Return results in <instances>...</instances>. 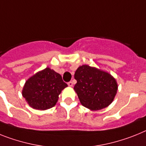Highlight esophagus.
Listing matches in <instances>:
<instances>
[{
  "label": "esophagus",
  "instance_id": "esophagus-1",
  "mask_svg": "<svg viewBox=\"0 0 146 146\" xmlns=\"http://www.w3.org/2000/svg\"><path fill=\"white\" fill-rule=\"evenodd\" d=\"M68 86H70V87L73 86V83H72V81H69L68 83Z\"/></svg>",
  "mask_w": 146,
  "mask_h": 146
}]
</instances>
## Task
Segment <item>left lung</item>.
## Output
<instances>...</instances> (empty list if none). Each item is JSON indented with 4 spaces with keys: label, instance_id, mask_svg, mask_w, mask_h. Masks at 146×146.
Returning <instances> with one entry per match:
<instances>
[{
    "label": "left lung",
    "instance_id": "obj_1",
    "mask_svg": "<svg viewBox=\"0 0 146 146\" xmlns=\"http://www.w3.org/2000/svg\"><path fill=\"white\" fill-rule=\"evenodd\" d=\"M74 87L83 106L93 111L104 109L112 103L117 91L115 79L107 72L87 65L76 70Z\"/></svg>",
    "mask_w": 146,
    "mask_h": 146
}]
</instances>
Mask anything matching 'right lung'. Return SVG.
Here are the masks:
<instances>
[{
    "instance_id": "add662e5",
    "label": "right lung",
    "mask_w": 146,
    "mask_h": 146,
    "mask_svg": "<svg viewBox=\"0 0 146 146\" xmlns=\"http://www.w3.org/2000/svg\"><path fill=\"white\" fill-rule=\"evenodd\" d=\"M67 86L60 74L46 68L28 79L22 94L33 109L46 110L55 106L61 91Z\"/></svg>"
}]
</instances>
